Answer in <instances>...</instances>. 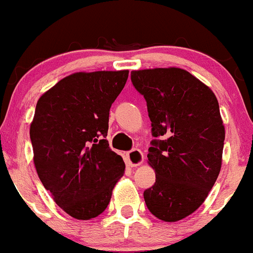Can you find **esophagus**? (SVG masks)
Segmentation results:
<instances>
[{
  "label": "esophagus",
  "instance_id": "obj_1",
  "mask_svg": "<svg viewBox=\"0 0 253 253\" xmlns=\"http://www.w3.org/2000/svg\"><path fill=\"white\" fill-rule=\"evenodd\" d=\"M126 159L130 166L135 167L142 164V161H144V155H142V152L139 149H132L126 152Z\"/></svg>",
  "mask_w": 253,
  "mask_h": 253
}]
</instances>
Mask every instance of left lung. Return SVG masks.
Here are the masks:
<instances>
[{
	"label": "left lung",
	"instance_id": "1",
	"mask_svg": "<svg viewBox=\"0 0 253 253\" xmlns=\"http://www.w3.org/2000/svg\"><path fill=\"white\" fill-rule=\"evenodd\" d=\"M146 101L155 137L149 164L156 182L144 192L147 209L173 222L202 206L221 169L225 129L217 99L208 86L177 67L131 71Z\"/></svg>",
	"mask_w": 253,
	"mask_h": 253
}]
</instances>
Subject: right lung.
<instances>
[{
	"label": "right lung",
	"instance_id": "obj_1",
	"mask_svg": "<svg viewBox=\"0 0 253 253\" xmlns=\"http://www.w3.org/2000/svg\"><path fill=\"white\" fill-rule=\"evenodd\" d=\"M129 71L77 72L39 98L31 124L34 165L55 203L79 220L106 211L126 164L109 147V109Z\"/></svg>",
	"mask_w": 253,
	"mask_h": 253
}]
</instances>
